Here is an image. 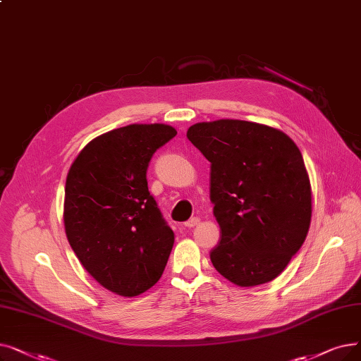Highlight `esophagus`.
Returning <instances> with one entry per match:
<instances>
[{
  "instance_id": "34e87169",
  "label": "esophagus",
  "mask_w": 361,
  "mask_h": 361,
  "mask_svg": "<svg viewBox=\"0 0 361 361\" xmlns=\"http://www.w3.org/2000/svg\"><path fill=\"white\" fill-rule=\"evenodd\" d=\"M199 223H200V219H199L197 216H193V218L189 219V221H185L184 226H185V227H195V226H197Z\"/></svg>"
}]
</instances>
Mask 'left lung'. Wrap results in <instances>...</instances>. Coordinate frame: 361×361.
Masks as SVG:
<instances>
[{"label":"left lung","mask_w":361,"mask_h":361,"mask_svg":"<svg viewBox=\"0 0 361 361\" xmlns=\"http://www.w3.org/2000/svg\"><path fill=\"white\" fill-rule=\"evenodd\" d=\"M187 138L211 162V200L221 239L215 270L238 286L276 279L301 249L311 221L302 154L279 130L247 121L195 123Z\"/></svg>","instance_id":"1"}]
</instances>
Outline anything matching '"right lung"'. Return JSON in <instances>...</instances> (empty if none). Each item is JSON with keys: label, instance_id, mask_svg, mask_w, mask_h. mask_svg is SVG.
<instances>
[{"label": "right lung", "instance_id": "1", "mask_svg": "<svg viewBox=\"0 0 361 361\" xmlns=\"http://www.w3.org/2000/svg\"><path fill=\"white\" fill-rule=\"evenodd\" d=\"M177 131L133 123L90 142L65 187V230L84 269L107 290L137 296L165 270L174 231L147 187L154 152Z\"/></svg>", "mask_w": 361, "mask_h": 361}]
</instances>
